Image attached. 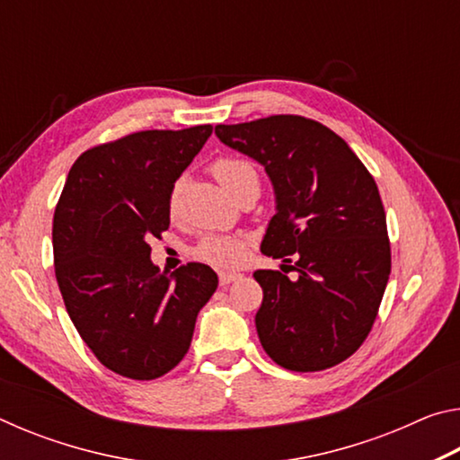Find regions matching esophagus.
Here are the masks:
<instances>
[{"label": "esophagus", "mask_w": 460, "mask_h": 460, "mask_svg": "<svg viewBox=\"0 0 460 460\" xmlns=\"http://www.w3.org/2000/svg\"><path fill=\"white\" fill-rule=\"evenodd\" d=\"M241 274H237V271H221L219 274V279H221V286H227L231 282H235V279H239Z\"/></svg>", "instance_id": "obj_1"}]
</instances>
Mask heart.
I'll use <instances>...</instances> for the list:
<instances>
[{
	"label": "heart",
	"mask_w": 460,
	"mask_h": 460,
	"mask_svg": "<svg viewBox=\"0 0 460 460\" xmlns=\"http://www.w3.org/2000/svg\"><path fill=\"white\" fill-rule=\"evenodd\" d=\"M211 170L217 181L233 194H237L249 181L258 178V170H255V166L249 160L241 158V155H219V158L213 162ZM181 190L182 181H176L168 192V215H176L178 200H181ZM247 247L249 241L245 237L227 235V233H213V235H205L199 239V243L192 247V255L213 268L229 270L237 268L239 263H243Z\"/></svg>",
	"instance_id": "b5f03b06"
}]
</instances>
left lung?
<instances>
[{"label": "left lung", "instance_id": "obj_1", "mask_svg": "<svg viewBox=\"0 0 460 460\" xmlns=\"http://www.w3.org/2000/svg\"><path fill=\"white\" fill-rule=\"evenodd\" d=\"M223 144L266 166L276 189L261 253L298 271L258 270L261 347L279 367L323 371L363 345L384 298L392 249L376 181L342 137L302 115L217 126Z\"/></svg>", "mask_w": 460, "mask_h": 460}]
</instances>
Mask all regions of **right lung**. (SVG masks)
<instances>
[{"label": "right lung", "instance_id": "1", "mask_svg": "<svg viewBox=\"0 0 460 460\" xmlns=\"http://www.w3.org/2000/svg\"><path fill=\"white\" fill-rule=\"evenodd\" d=\"M211 134L213 126L146 129L93 146L54 208V274L66 313L93 355L123 377L174 369L219 284L197 261L160 271L147 245L168 229V192Z\"/></svg>", "mask_w": 460, "mask_h": 460}]
</instances>
